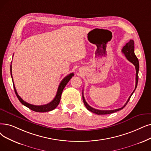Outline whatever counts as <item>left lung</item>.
Returning <instances> with one entry per match:
<instances>
[{
	"label": "left lung",
	"instance_id": "left-lung-1",
	"mask_svg": "<svg viewBox=\"0 0 151 151\" xmlns=\"http://www.w3.org/2000/svg\"><path fill=\"white\" fill-rule=\"evenodd\" d=\"M134 41L133 40H131L126 44V45L123 47L122 52L125 55V57H127V59L130 62H132L134 66H135V68H136V86H135V89H134L133 92L131 94V96L129 97L128 101H127V102L124 104V106L120 108V109H115V110H97L96 109H94L93 107H91L88 104V103L86 102L84 99V97L83 96V102L84 104V106H86V107L87 108V109L91 112H92L93 113H94L97 115H106V114H112L114 112H117V111H119L122 109H123L124 107L127 106V104H128V101L130 99V97H132V94H133V93L134 92L136 88H137V82H138V71H139V61L138 59H137V57L136 56L135 54H134Z\"/></svg>",
	"mask_w": 151,
	"mask_h": 151
}]
</instances>
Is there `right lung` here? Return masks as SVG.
<instances>
[{
  "mask_svg": "<svg viewBox=\"0 0 151 151\" xmlns=\"http://www.w3.org/2000/svg\"><path fill=\"white\" fill-rule=\"evenodd\" d=\"M10 74H11V76H12V64L10 65ZM74 76V74L73 73H71L69 74L68 75H67L66 77H65L62 80V81L60 82L59 86H58L57 94H56V96H55L54 99L52 100L50 102H49V104H45V105H42V106H35V105H32L31 104H29L27 102L24 101L22 99V98L19 97V96L18 94L17 90H16L15 87L14 83V81H13V84H14V90H15V93L16 94V96L18 97V99L19 101V102H20L23 105H24V106H26V107H27L29 109L35 111V112H49V111H51L52 110L55 109L57 107L58 105L59 104L62 91H63L64 88L65 87V86H66L67 84L68 83V82L70 80V79L72 78V76Z\"/></svg>",
  "mask_w": 151,
  "mask_h": 151,
  "instance_id": "right-lung-1",
  "label": "right lung"
}]
</instances>
